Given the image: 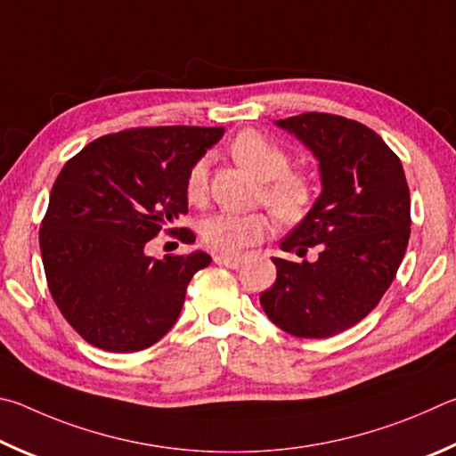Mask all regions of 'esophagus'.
Segmentation results:
<instances>
[{"mask_svg": "<svg viewBox=\"0 0 456 456\" xmlns=\"http://www.w3.org/2000/svg\"><path fill=\"white\" fill-rule=\"evenodd\" d=\"M214 262L218 266H226V268H238L244 262L242 256H214Z\"/></svg>", "mask_w": 456, "mask_h": 456, "instance_id": "34e87169", "label": "esophagus"}]
</instances>
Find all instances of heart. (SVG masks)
<instances>
[{"instance_id": "heart-1", "label": "heart", "mask_w": 456, "mask_h": 456, "mask_svg": "<svg viewBox=\"0 0 456 456\" xmlns=\"http://www.w3.org/2000/svg\"><path fill=\"white\" fill-rule=\"evenodd\" d=\"M230 154L265 182L262 198L282 222H298L314 202V186L305 174L290 172V156L276 142L256 130L238 134ZM208 159H198L186 178V198L191 204H204L208 198ZM273 230L266 214L218 212L200 224V236L208 248L218 254H236L246 246L265 240Z\"/></svg>"}]
</instances>
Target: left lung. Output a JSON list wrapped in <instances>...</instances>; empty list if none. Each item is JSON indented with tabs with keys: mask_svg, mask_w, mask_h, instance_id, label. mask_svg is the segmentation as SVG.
Returning a JSON list of instances; mask_svg holds the SVG:
<instances>
[{
	"mask_svg": "<svg viewBox=\"0 0 456 456\" xmlns=\"http://www.w3.org/2000/svg\"><path fill=\"white\" fill-rule=\"evenodd\" d=\"M318 159L322 191L281 242L314 262L273 258L276 282L260 305L278 329L298 338H329L379 305L393 284L411 236V194L398 156L377 132L342 116L276 119Z\"/></svg>",
	"mask_w": 456,
	"mask_h": 456,
	"instance_id": "1",
	"label": "left lung"
}]
</instances>
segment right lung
I'll return each mask as SVG.
<instances>
[{
    "label": "right lung",
    "mask_w": 456,
    "mask_h": 456,
    "mask_svg": "<svg viewBox=\"0 0 456 456\" xmlns=\"http://www.w3.org/2000/svg\"><path fill=\"white\" fill-rule=\"evenodd\" d=\"M224 127L158 126L102 135L61 167L39 228L47 286L79 337L135 353L178 321L186 289L212 258L146 254L159 230L188 212L190 167ZM182 242L196 236L170 228Z\"/></svg>",
    "instance_id": "right-lung-1"
}]
</instances>
